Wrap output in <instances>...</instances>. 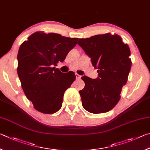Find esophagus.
<instances>
[{
  "label": "esophagus",
  "instance_id": "34e87169",
  "mask_svg": "<svg viewBox=\"0 0 150 150\" xmlns=\"http://www.w3.org/2000/svg\"><path fill=\"white\" fill-rule=\"evenodd\" d=\"M76 77L77 80H80L81 79V78H82V76L78 74H76Z\"/></svg>",
  "mask_w": 150,
  "mask_h": 150
}]
</instances>
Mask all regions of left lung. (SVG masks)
<instances>
[{
  "label": "left lung",
  "mask_w": 150,
  "mask_h": 150,
  "mask_svg": "<svg viewBox=\"0 0 150 150\" xmlns=\"http://www.w3.org/2000/svg\"><path fill=\"white\" fill-rule=\"evenodd\" d=\"M78 42L99 73L96 79L82 77L85 82L84 88L80 91L82 106L95 114L111 111L119 101L128 80L132 65L129 47L119 35L110 33L80 39Z\"/></svg>",
  "instance_id": "1"
}]
</instances>
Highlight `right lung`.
<instances>
[{"label": "right lung", "instance_id": "obj_1", "mask_svg": "<svg viewBox=\"0 0 150 150\" xmlns=\"http://www.w3.org/2000/svg\"><path fill=\"white\" fill-rule=\"evenodd\" d=\"M78 40L58 33L37 31L20 45L18 75L26 98L37 111L52 114L61 108L64 91L76 76L73 72L62 73L54 67L64 61Z\"/></svg>", "mask_w": 150, "mask_h": 150}]
</instances>
